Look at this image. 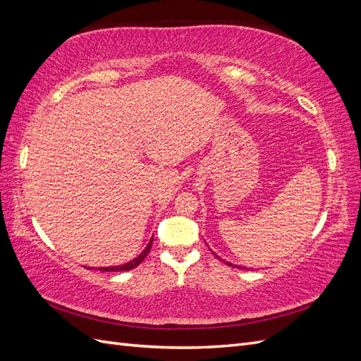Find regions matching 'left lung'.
Here are the masks:
<instances>
[{
	"mask_svg": "<svg viewBox=\"0 0 361 361\" xmlns=\"http://www.w3.org/2000/svg\"><path fill=\"white\" fill-rule=\"evenodd\" d=\"M227 265H231V267H235V265H232V264H228V262H227ZM235 268H241V267H235ZM244 269V268H243Z\"/></svg>",
	"mask_w": 361,
	"mask_h": 361,
	"instance_id": "left-lung-1",
	"label": "left lung"
}]
</instances>
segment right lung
<instances>
[{
  "mask_svg": "<svg viewBox=\"0 0 361 361\" xmlns=\"http://www.w3.org/2000/svg\"><path fill=\"white\" fill-rule=\"evenodd\" d=\"M152 243H154V239H150V243H149V245L146 247V250L143 251V253H141L137 259H134L133 262H129V264H126V265H122V267H108V268H99V271H105V272H108V271H129V269H133V268H135V267H138L141 262H143L145 259H146V256L149 255V251H150V248H152Z\"/></svg>",
  "mask_w": 361,
  "mask_h": 361,
  "instance_id": "1",
  "label": "right lung"
}]
</instances>
